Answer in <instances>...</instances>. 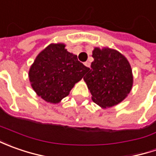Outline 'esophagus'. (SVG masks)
<instances>
[{
    "instance_id": "34e87169",
    "label": "esophagus",
    "mask_w": 156,
    "mask_h": 156,
    "mask_svg": "<svg viewBox=\"0 0 156 156\" xmlns=\"http://www.w3.org/2000/svg\"><path fill=\"white\" fill-rule=\"evenodd\" d=\"M84 64H85V66L87 67V68H89V67H90V62H86Z\"/></svg>"
}]
</instances>
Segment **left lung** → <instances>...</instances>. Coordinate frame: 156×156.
I'll use <instances>...</instances> for the list:
<instances>
[{"mask_svg":"<svg viewBox=\"0 0 156 156\" xmlns=\"http://www.w3.org/2000/svg\"><path fill=\"white\" fill-rule=\"evenodd\" d=\"M91 69L84 81L94 102L102 108L120 103L129 94L133 85L132 70L128 60L115 49L95 48Z\"/></svg>","mask_w":156,"mask_h":156,"instance_id":"8db88e82","label":"left lung"}]
</instances>
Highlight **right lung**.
<instances>
[{"mask_svg": "<svg viewBox=\"0 0 156 156\" xmlns=\"http://www.w3.org/2000/svg\"><path fill=\"white\" fill-rule=\"evenodd\" d=\"M88 68L65 49L64 44H50L36 57L28 76L31 86L42 99L58 103L68 96Z\"/></svg>", "mask_w": 156, "mask_h": 156, "instance_id": "right-lung-1", "label": "right lung"}]
</instances>
